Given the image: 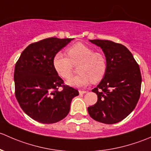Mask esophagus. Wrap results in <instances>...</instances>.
<instances>
[{"label": "esophagus", "mask_w": 151, "mask_h": 151, "mask_svg": "<svg viewBox=\"0 0 151 151\" xmlns=\"http://www.w3.org/2000/svg\"><path fill=\"white\" fill-rule=\"evenodd\" d=\"M87 91H83V90H79V94H85L86 93Z\"/></svg>", "instance_id": "obj_1"}]
</instances>
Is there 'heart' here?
Wrapping results in <instances>:
<instances>
[{"mask_svg": "<svg viewBox=\"0 0 151 151\" xmlns=\"http://www.w3.org/2000/svg\"><path fill=\"white\" fill-rule=\"evenodd\" d=\"M68 58L58 52L53 58V66L62 78L69 79L72 76L73 65H79L78 75L67 83L74 87L86 86L90 83H97L105 77L108 62L104 54L95 52L94 49L82 43H76L68 49Z\"/></svg>", "mask_w": 151, "mask_h": 151, "instance_id": "obj_1", "label": "heart"}]
</instances>
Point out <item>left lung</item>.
<instances>
[{
	"instance_id": "8db88e82",
	"label": "left lung",
	"mask_w": 151,
	"mask_h": 151,
	"mask_svg": "<svg viewBox=\"0 0 151 151\" xmlns=\"http://www.w3.org/2000/svg\"><path fill=\"white\" fill-rule=\"evenodd\" d=\"M103 51L108 62L104 78L91 91L97 102L88 108L94 120L107 124L125 119L136 107L140 97L142 76L132 54L121 43L108 40H89Z\"/></svg>"
}]
</instances>
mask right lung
Wrapping results in <instances>:
<instances>
[{
    "label": "right lung",
    "instance_id": "add662e5",
    "mask_svg": "<svg viewBox=\"0 0 151 151\" xmlns=\"http://www.w3.org/2000/svg\"><path fill=\"white\" fill-rule=\"evenodd\" d=\"M72 40L48 38L31 43L17 62L15 96L23 111L36 122L49 124L63 120L69 113L72 99L79 94L65 84L53 66L54 55Z\"/></svg>",
    "mask_w": 151,
    "mask_h": 151
}]
</instances>
